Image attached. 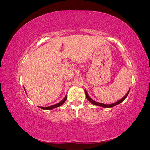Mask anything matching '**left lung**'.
I'll return each instance as SVG.
<instances>
[{
  "label": "left lung",
  "instance_id": "1",
  "mask_svg": "<svg viewBox=\"0 0 150 150\" xmlns=\"http://www.w3.org/2000/svg\"><path fill=\"white\" fill-rule=\"evenodd\" d=\"M129 91H128V92L127 93V94L125 95V96L123 98H122V99H121L120 100L117 101V102H116V103H115L111 104H103V103H98V102L94 101V100H93V99L89 96V95H88L87 91H86V90L85 89L84 91H85V94H86V98H87L89 102L91 103L92 104H94V105H96V106H101V107H103V108H111V107H113V106H116V105H117V104H119L120 103H122V101H123L125 100V99H126V98L127 96H128V95L129 92Z\"/></svg>",
  "mask_w": 150,
  "mask_h": 150
}]
</instances>
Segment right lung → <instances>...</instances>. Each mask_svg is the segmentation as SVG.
I'll return each instance as SVG.
<instances>
[{
	"instance_id": "1",
	"label": "right lung",
	"mask_w": 150,
	"mask_h": 150,
	"mask_svg": "<svg viewBox=\"0 0 150 150\" xmlns=\"http://www.w3.org/2000/svg\"><path fill=\"white\" fill-rule=\"evenodd\" d=\"M24 89H25V88H24ZM66 99H67V96H66L65 98H64V99H63L61 102L58 103H57V104H54V105H52V106H48V107H41V106H39V108L42 109V110H52V109L55 108H57V107H59V106H61L62 105V104H63L64 103V102H65L66 100Z\"/></svg>"
}]
</instances>
